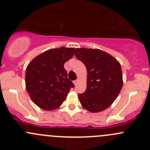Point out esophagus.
<instances>
[{"label": "esophagus", "mask_w": 150, "mask_h": 150, "mask_svg": "<svg viewBox=\"0 0 150 150\" xmlns=\"http://www.w3.org/2000/svg\"><path fill=\"white\" fill-rule=\"evenodd\" d=\"M78 82H79V81H78V80H76V81H75L73 82L74 83V85H75V86H76V85L78 83Z\"/></svg>", "instance_id": "34e87169"}]
</instances>
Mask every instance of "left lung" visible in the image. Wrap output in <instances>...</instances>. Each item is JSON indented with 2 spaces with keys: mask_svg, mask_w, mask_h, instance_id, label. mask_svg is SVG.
Instances as JSON below:
<instances>
[{
  "mask_svg": "<svg viewBox=\"0 0 150 150\" xmlns=\"http://www.w3.org/2000/svg\"><path fill=\"white\" fill-rule=\"evenodd\" d=\"M75 57L87 69V87L78 94L80 102L91 112H99L108 108L121 91L122 69L112 55L97 48L75 49Z\"/></svg>",
  "mask_w": 150,
  "mask_h": 150,
  "instance_id": "obj_1",
  "label": "left lung"
}]
</instances>
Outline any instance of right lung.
Here are the masks:
<instances>
[{"label": "right lung", "mask_w": 150, "mask_h": 150, "mask_svg": "<svg viewBox=\"0 0 150 150\" xmlns=\"http://www.w3.org/2000/svg\"><path fill=\"white\" fill-rule=\"evenodd\" d=\"M74 54L75 48H52L29 63L25 73L26 89L38 107L51 111L65 100L74 84L67 78L64 64Z\"/></svg>", "instance_id": "obj_1"}]
</instances>
